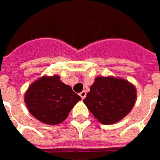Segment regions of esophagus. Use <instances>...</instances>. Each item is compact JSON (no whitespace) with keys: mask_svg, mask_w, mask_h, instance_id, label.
Returning <instances> with one entry per match:
<instances>
[{"mask_svg":"<svg viewBox=\"0 0 160 160\" xmlns=\"http://www.w3.org/2000/svg\"><path fill=\"white\" fill-rule=\"evenodd\" d=\"M79 96L81 97V98H82V99H84V98L86 97V91H82V92L79 94Z\"/></svg>","mask_w":160,"mask_h":160,"instance_id":"obj_1","label":"esophagus"}]
</instances>
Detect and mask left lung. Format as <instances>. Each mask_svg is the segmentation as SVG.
Returning <instances> with one entry per match:
<instances>
[{
  "mask_svg": "<svg viewBox=\"0 0 160 160\" xmlns=\"http://www.w3.org/2000/svg\"><path fill=\"white\" fill-rule=\"evenodd\" d=\"M137 98L135 86L124 79L97 77L84 103L100 123L110 125L124 118Z\"/></svg>",
  "mask_w": 160,
  "mask_h": 160,
  "instance_id": "left-lung-1",
  "label": "left lung"
}]
</instances>
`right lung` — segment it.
I'll list each match as a JSON object with an SVG mask.
<instances>
[{"mask_svg": "<svg viewBox=\"0 0 160 160\" xmlns=\"http://www.w3.org/2000/svg\"><path fill=\"white\" fill-rule=\"evenodd\" d=\"M80 100L81 97L71 86L61 82L57 75L38 79L31 85L24 97L29 112L48 125H57L63 121Z\"/></svg>", "mask_w": 160, "mask_h": 160, "instance_id": "1", "label": "right lung"}]
</instances>
